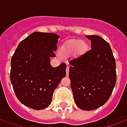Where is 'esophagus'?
Listing matches in <instances>:
<instances>
[{"mask_svg": "<svg viewBox=\"0 0 127 127\" xmlns=\"http://www.w3.org/2000/svg\"><path fill=\"white\" fill-rule=\"evenodd\" d=\"M69 67L68 66H66V75H69Z\"/></svg>", "mask_w": 127, "mask_h": 127, "instance_id": "esophagus-1", "label": "esophagus"}]
</instances>
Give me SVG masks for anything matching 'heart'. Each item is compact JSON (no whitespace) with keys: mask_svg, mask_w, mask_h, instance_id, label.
<instances>
[{"mask_svg":"<svg viewBox=\"0 0 127 127\" xmlns=\"http://www.w3.org/2000/svg\"><path fill=\"white\" fill-rule=\"evenodd\" d=\"M87 47V45L85 42L81 40H74L69 42L67 44L61 48V52L64 55H69L73 53L83 52Z\"/></svg>","mask_w":127,"mask_h":127,"instance_id":"1","label":"heart"}]
</instances>
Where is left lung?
<instances>
[{
  "mask_svg": "<svg viewBox=\"0 0 127 127\" xmlns=\"http://www.w3.org/2000/svg\"><path fill=\"white\" fill-rule=\"evenodd\" d=\"M91 50L69 61V77L75 103L91 111L108 101L116 82V61L109 44L101 36L86 35Z\"/></svg>",
  "mask_w": 127,
  "mask_h": 127,
  "instance_id": "obj_1",
  "label": "left lung"
}]
</instances>
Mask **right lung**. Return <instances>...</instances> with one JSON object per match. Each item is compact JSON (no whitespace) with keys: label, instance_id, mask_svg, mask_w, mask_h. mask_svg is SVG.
Segmentation results:
<instances>
[{"label":"right lung","instance_id":"add662e5","mask_svg":"<svg viewBox=\"0 0 127 127\" xmlns=\"http://www.w3.org/2000/svg\"><path fill=\"white\" fill-rule=\"evenodd\" d=\"M60 36L35 32L19 43L11 61L10 80L18 100L40 110L52 102L55 89L66 75V64L52 67Z\"/></svg>","mask_w":127,"mask_h":127}]
</instances>
